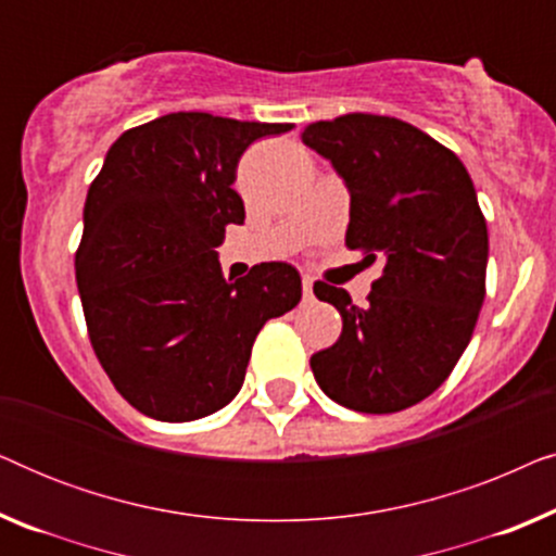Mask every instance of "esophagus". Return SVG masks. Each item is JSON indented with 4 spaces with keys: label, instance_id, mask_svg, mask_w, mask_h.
<instances>
[{
    "label": "esophagus",
    "instance_id": "obj_1",
    "mask_svg": "<svg viewBox=\"0 0 556 556\" xmlns=\"http://www.w3.org/2000/svg\"><path fill=\"white\" fill-rule=\"evenodd\" d=\"M303 295H306V299H314V278H303Z\"/></svg>",
    "mask_w": 556,
    "mask_h": 556
}]
</instances>
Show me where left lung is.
<instances>
[{
    "instance_id": "1",
    "label": "left lung",
    "mask_w": 556,
    "mask_h": 556,
    "mask_svg": "<svg viewBox=\"0 0 556 556\" xmlns=\"http://www.w3.org/2000/svg\"><path fill=\"white\" fill-rule=\"evenodd\" d=\"M301 139L352 197L346 248L382 263L364 306L344 288L314 286L344 326L311 369L339 405L400 413L445 382L483 306L489 230L473 181L451 149L400 118L346 113Z\"/></svg>"
}]
</instances>
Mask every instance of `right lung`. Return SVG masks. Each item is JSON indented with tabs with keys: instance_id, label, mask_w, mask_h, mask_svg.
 Here are the masks:
<instances>
[{
	"instance_id": "1",
	"label": "right lung",
	"mask_w": 556,
	"mask_h": 556,
	"mask_svg": "<svg viewBox=\"0 0 556 556\" xmlns=\"http://www.w3.org/2000/svg\"><path fill=\"white\" fill-rule=\"evenodd\" d=\"M291 128L179 111L128 128L105 154L75 280L98 362L139 413L189 422L223 409L263 324L299 306L293 265L227 280L215 253L245 219L232 189L242 151Z\"/></svg>"
}]
</instances>
